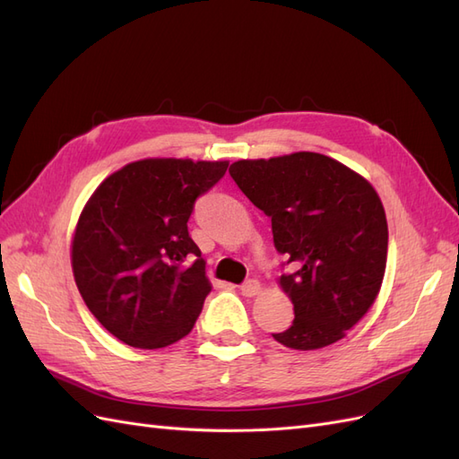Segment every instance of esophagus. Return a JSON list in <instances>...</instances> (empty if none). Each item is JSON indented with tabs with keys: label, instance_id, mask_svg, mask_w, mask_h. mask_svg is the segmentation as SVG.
<instances>
[{
	"label": "esophagus",
	"instance_id": "34e87169",
	"mask_svg": "<svg viewBox=\"0 0 459 459\" xmlns=\"http://www.w3.org/2000/svg\"><path fill=\"white\" fill-rule=\"evenodd\" d=\"M240 290H242L244 297H255V295H260L262 283H260V281H255V279H250V281H246V283L240 287Z\"/></svg>",
	"mask_w": 459,
	"mask_h": 459
}]
</instances>
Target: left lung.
<instances>
[{
	"mask_svg": "<svg viewBox=\"0 0 459 459\" xmlns=\"http://www.w3.org/2000/svg\"><path fill=\"white\" fill-rule=\"evenodd\" d=\"M229 172L272 217L275 248L297 269L279 277L295 320L273 333L275 342L314 351L343 339L384 281L387 221L380 195L343 162L310 151L242 159Z\"/></svg>",
	"mask_w": 459,
	"mask_h": 459,
	"instance_id": "1",
	"label": "left lung"
}]
</instances>
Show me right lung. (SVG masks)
<instances>
[{"label": "right lung", "instance_id": "obj_1", "mask_svg": "<svg viewBox=\"0 0 459 459\" xmlns=\"http://www.w3.org/2000/svg\"><path fill=\"white\" fill-rule=\"evenodd\" d=\"M227 167L141 159L104 178L81 211L72 240L75 285L126 345L162 349L192 332L211 281L187 219Z\"/></svg>", "mask_w": 459, "mask_h": 459}]
</instances>
